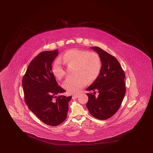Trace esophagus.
Returning <instances> with one entry per match:
<instances>
[{"label": "esophagus", "instance_id": "esophagus-1", "mask_svg": "<svg viewBox=\"0 0 153 153\" xmlns=\"http://www.w3.org/2000/svg\"><path fill=\"white\" fill-rule=\"evenodd\" d=\"M78 96H79V94H73V96H72V98L73 99H76V98L78 97Z\"/></svg>", "mask_w": 153, "mask_h": 153}]
</instances>
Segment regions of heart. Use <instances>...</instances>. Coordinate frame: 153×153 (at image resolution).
<instances>
[{
  "instance_id": "1",
  "label": "heart",
  "mask_w": 153,
  "mask_h": 153,
  "mask_svg": "<svg viewBox=\"0 0 153 153\" xmlns=\"http://www.w3.org/2000/svg\"><path fill=\"white\" fill-rule=\"evenodd\" d=\"M60 59L67 65H75V75L67 78L63 84V88L69 93L78 92L88 81H94L100 74L102 61L96 52L71 49L66 51ZM52 72L58 79H61L65 76V69L59 60L54 62Z\"/></svg>"
}]
</instances>
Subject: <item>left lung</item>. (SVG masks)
Segmentation results:
<instances>
[{"instance_id":"left-lung-1","label":"left lung","mask_w":153,"mask_h":153,"mask_svg":"<svg viewBox=\"0 0 153 153\" xmlns=\"http://www.w3.org/2000/svg\"><path fill=\"white\" fill-rule=\"evenodd\" d=\"M100 56L102 68L98 78L86 88L94 91L86 94L88 97L86 107L94 117L106 120L117 113L126 93L125 75L117 59L103 50L91 47ZM99 93L98 97L95 92Z\"/></svg>"}]
</instances>
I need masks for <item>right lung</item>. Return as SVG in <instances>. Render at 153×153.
I'll return each instance as SVG.
<instances>
[{"instance_id":"obj_1","label":"right lung","mask_w":153,"mask_h":153,"mask_svg":"<svg viewBox=\"0 0 153 153\" xmlns=\"http://www.w3.org/2000/svg\"><path fill=\"white\" fill-rule=\"evenodd\" d=\"M58 50L40 52L30 62L22 79L25 101L40 120L55 126L65 120L72 96H58L65 92L58 86L52 72V63Z\"/></svg>"}]
</instances>
